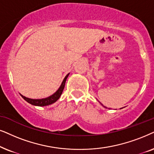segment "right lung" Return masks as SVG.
Masks as SVG:
<instances>
[{
    "instance_id": "obj_1",
    "label": "right lung",
    "mask_w": 154,
    "mask_h": 154,
    "mask_svg": "<svg viewBox=\"0 0 154 154\" xmlns=\"http://www.w3.org/2000/svg\"><path fill=\"white\" fill-rule=\"evenodd\" d=\"M68 75L69 74H67V75L65 76V79H63V82L61 84L60 87L58 89V91H57L55 94H53L52 96H49L48 98H42V99H32V98H26L25 96L21 95L22 97L26 101H27L29 103L32 104V105H34V106H45L51 105V104L55 103L56 101H58V98L60 97L61 94H62L63 91V89H64L65 82H66V79L67 78V77H68Z\"/></svg>"
}]
</instances>
